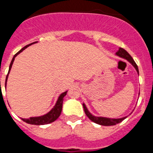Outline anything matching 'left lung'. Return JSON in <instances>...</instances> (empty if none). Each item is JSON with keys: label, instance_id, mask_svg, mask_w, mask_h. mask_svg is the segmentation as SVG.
<instances>
[{"label": "left lung", "instance_id": "left-lung-1", "mask_svg": "<svg viewBox=\"0 0 153 153\" xmlns=\"http://www.w3.org/2000/svg\"><path fill=\"white\" fill-rule=\"evenodd\" d=\"M116 55L121 58H123L126 59V60L129 62L134 67V68L136 69V70L137 71L138 74H139V69H138L137 65L135 63L134 60L132 59V56L129 54V53L127 52L126 51L123 49V48H119L118 51L116 53ZM83 109H84V112L86 113V115L88 117V118L90 119L91 121H93V123H95L99 124V125L101 126H114L117 125V123H120L123 121V120H125L127 117H123V118H119V119H111V118H107V117H95L93 116V114L90 113V111L88 110V109L86 108V105L84 103H83Z\"/></svg>", "mask_w": 153, "mask_h": 153}]
</instances>
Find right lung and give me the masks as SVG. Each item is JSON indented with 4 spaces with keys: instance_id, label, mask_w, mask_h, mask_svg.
<instances>
[{
    "instance_id": "1",
    "label": "right lung",
    "mask_w": 153,
    "mask_h": 153,
    "mask_svg": "<svg viewBox=\"0 0 153 153\" xmlns=\"http://www.w3.org/2000/svg\"><path fill=\"white\" fill-rule=\"evenodd\" d=\"M35 43H37V41L33 42L32 44H30L28 45L25 46L24 47H23L22 49L20 51L16 53L14 56H13V59H12L11 62H10V67H9V70H8V74L7 75L6 77V82H5V85L7 84V77L8 75H9V73L10 71V69L12 67V65H13V61H14V59H15L16 56L20 53L22 52L24 50H25L27 47L29 46L32 45V44H35ZM67 91L63 92V93H61L60 95V97H58L57 101H56V104H55V106L52 108L51 111L48 112L47 114L43 115V116H40V117H30L29 119H21V120L24 121V122L27 123L29 124H32V125H45V124H48V123H51L54 122L55 120L58 118V117L60 116V113H61L62 111V107H63V97L67 95Z\"/></svg>"
}]
</instances>
